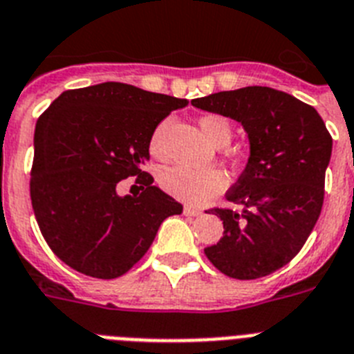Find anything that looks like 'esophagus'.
<instances>
[{"mask_svg": "<svg viewBox=\"0 0 354 354\" xmlns=\"http://www.w3.org/2000/svg\"><path fill=\"white\" fill-rule=\"evenodd\" d=\"M202 212H203L202 209H196V207H191V205L183 207V214H187V216H200Z\"/></svg>", "mask_w": 354, "mask_h": 354, "instance_id": "34e87169", "label": "esophagus"}]
</instances>
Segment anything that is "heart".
<instances>
[{
    "label": "heart",
    "mask_w": 354,
    "mask_h": 354,
    "mask_svg": "<svg viewBox=\"0 0 354 354\" xmlns=\"http://www.w3.org/2000/svg\"><path fill=\"white\" fill-rule=\"evenodd\" d=\"M200 127L214 147H225L232 138V125L220 114H207L200 118ZM162 140V127H158L151 138V152L156 154ZM162 187L169 194L187 203H203L216 196L227 185V178L218 169H191L174 165L162 172Z\"/></svg>",
    "instance_id": "1"
}]
</instances>
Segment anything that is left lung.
Segmentation results:
<instances>
[{"label": "left lung", "mask_w": 354, "mask_h": 354, "mask_svg": "<svg viewBox=\"0 0 354 354\" xmlns=\"http://www.w3.org/2000/svg\"><path fill=\"white\" fill-rule=\"evenodd\" d=\"M231 118L249 140V160L227 191L240 211L212 209L223 222L220 242L205 247L218 271L254 280L297 257L320 216L333 140L315 109L269 87H243L192 100Z\"/></svg>", "instance_id": "1"}]
</instances>
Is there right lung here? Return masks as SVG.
I'll list each match as a JSON object with an SVG mask.
<instances>
[{
	"label": "right lung",
	"instance_id": "1",
	"mask_svg": "<svg viewBox=\"0 0 354 354\" xmlns=\"http://www.w3.org/2000/svg\"><path fill=\"white\" fill-rule=\"evenodd\" d=\"M187 100L118 82L65 91L36 123L30 198L54 254L74 271L111 280L149 251L176 200L142 171L162 120ZM138 176L140 197H120L117 182Z\"/></svg>",
	"mask_w": 354,
	"mask_h": 354
}]
</instances>
